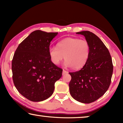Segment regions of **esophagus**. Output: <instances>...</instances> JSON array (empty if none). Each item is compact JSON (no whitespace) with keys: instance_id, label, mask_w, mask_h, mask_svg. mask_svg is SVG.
Returning a JSON list of instances; mask_svg holds the SVG:
<instances>
[{"instance_id":"esophagus-1","label":"esophagus","mask_w":123,"mask_h":123,"mask_svg":"<svg viewBox=\"0 0 123 123\" xmlns=\"http://www.w3.org/2000/svg\"><path fill=\"white\" fill-rule=\"evenodd\" d=\"M67 73H68V72H67V71H66L65 70H63V72H62V74L63 75H64V74H67Z\"/></svg>"}]
</instances>
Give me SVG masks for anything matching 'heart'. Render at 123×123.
Instances as JSON below:
<instances>
[{
	"mask_svg": "<svg viewBox=\"0 0 123 123\" xmlns=\"http://www.w3.org/2000/svg\"><path fill=\"white\" fill-rule=\"evenodd\" d=\"M48 53L51 61L55 65L59 64L64 58V67L79 69L88 61L90 45L84 39L68 37L59 41L57 47H50Z\"/></svg>",
	"mask_w": 123,
	"mask_h": 123,
	"instance_id": "heart-1",
	"label": "heart"
}]
</instances>
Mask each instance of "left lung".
Listing matches in <instances>:
<instances>
[{
    "mask_svg": "<svg viewBox=\"0 0 123 123\" xmlns=\"http://www.w3.org/2000/svg\"><path fill=\"white\" fill-rule=\"evenodd\" d=\"M84 36L90 45L86 64L79 71L69 73L70 94L82 103L89 104L105 94L111 84L113 66L109 50L97 35L88 31L76 32Z\"/></svg>",
    "mask_w": 123,
    "mask_h": 123,
    "instance_id": "1",
    "label": "left lung"
}]
</instances>
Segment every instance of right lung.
<instances>
[{
  "label": "right lung",
  "instance_id": "1",
  "mask_svg": "<svg viewBox=\"0 0 123 123\" xmlns=\"http://www.w3.org/2000/svg\"><path fill=\"white\" fill-rule=\"evenodd\" d=\"M58 32L36 30L23 41L12 61V78L18 91L26 99L38 102L53 94L55 83L61 78L62 69L50 59V42Z\"/></svg>",
  "mask_w": 123,
  "mask_h": 123
}]
</instances>
